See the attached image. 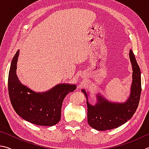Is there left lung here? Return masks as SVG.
Listing matches in <instances>:
<instances>
[{"instance_id":"left-lung-1","label":"left lung","mask_w":149,"mask_h":149,"mask_svg":"<svg viewBox=\"0 0 149 149\" xmlns=\"http://www.w3.org/2000/svg\"><path fill=\"white\" fill-rule=\"evenodd\" d=\"M130 59L132 65L133 80L131 93L126 102H111L99 93L96 96L97 103L92 105L88 103V93L82 90L87 100L88 122L93 128L99 131L116 128L128 121L136 111L141 92V79L140 68L132 49L130 50Z\"/></svg>"}]
</instances>
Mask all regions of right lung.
Returning <instances> with one entry per match:
<instances>
[{
    "label": "right lung",
    "instance_id": "obj_1",
    "mask_svg": "<svg viewBox=\"0 0 149 149\" xmlns=\"http://www.w3.org/2000/svg\"><path fill=\"white\" fill-rule=\"evenodd\" d=\"M17 50L10 65L8 74L9 97L14 111L19 116L38 126H52L61 119V107L68 93L76 90V86L60 84L45 92L31 90L19 82L16 74Z\"/></svg>",
    "mask_w": 149,
    "mask_h": 149
}]
</instances>
